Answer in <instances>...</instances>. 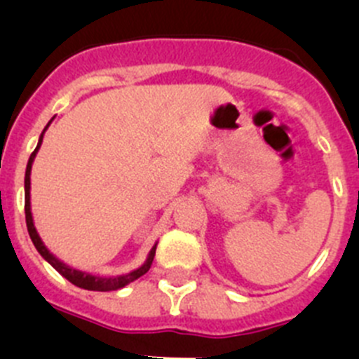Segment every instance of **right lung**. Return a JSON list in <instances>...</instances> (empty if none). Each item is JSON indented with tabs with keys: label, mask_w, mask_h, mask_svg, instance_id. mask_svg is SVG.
Listing matches in <instances>:
<instances>
[{
	"label": "right lung",
	"mask_w": 359,
	"mask_h": 359,
	"mask_svg": "<svg viewBox=\"0 0 359 359\" xmlns=\"http://www.w3.org/2000/svg\"><path fill=\"white\" fill-rule=\"evenodd\" d=\"M50 123H52V119L48 121V124L45 126V130L41 131L40 138H38V145H36V149L33 151V154L29 156V161H27V166H26V177H24V198H26V203H24V210H26V224H27V231H29L31 240H33L34 247H36V250L40 252V256L43 257L47 263H50L52 266H54L55 270H57V272L61 273L62 277H65V279H68L69 283L75 284V286L82 287V290H89V291H116V290H121V287L128 286V284L133 283V280H137L138 277H142L144 273L149 272V268H151V264H152V259H154V256H156V247H158V243H154V247L151 249L147 259L144 261V264H142V266L135 268V270H131V272H128V273H123V276L102 277V276H93V273L82 272V270H76V268H73V266H69V264L62 263L59 257H55L54 254H52L50 250L45 247V243L41 242L40 235H38L36 228H34L33 214H31V166H33V161H34V158H36L38 149H40L41 142H43L45 131H47V128L50 126Z\"/></svg>",
	"instance_id": "right-lung-1"
}]
</instances>
